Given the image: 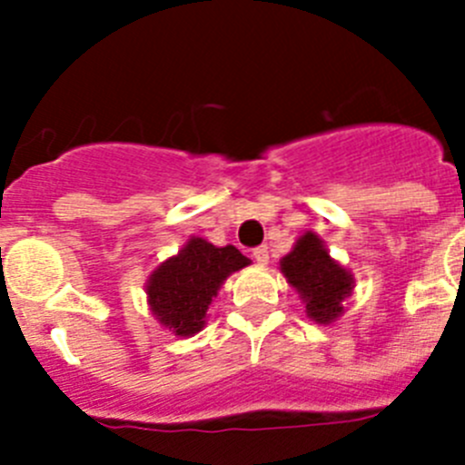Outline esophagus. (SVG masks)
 Returning a JSON list of instances; mask_svg holds the SVG:
<instances>
[{"label": "esophagus", "instance_id": "esophagus-1", "mask_svg": "<svg viewBox=\"0 0 465 465\" xmlns=\"http://www.w3.org/2000/svg\"><path fill=\"white\" fill-rule=\"evenodd\" d=\"M253 261H256L258 265H268L270 261L268 246H256V249H253Z\"/></svg>", "mask_w": 465, "mask_h": 465}]
</instances>
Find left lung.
Here are the masks:
<instances>
[{"mask_svg":"<svg viewBox=\"0 0 465 465\" xmlns=\"http://www.w3.org/2000/svg\"><path fill=\"white\" fill-rule=\"evenodd\" d=\"M279 265L286 282L305 302V312L312 322L332 323L342 314V302L354 289V277L338 261H332L322 237L312 230L305 232Z\"/></svg>","mask_w":465,"mask_h":465,"instance_id":"1","label":"left lung"}]
</instances>
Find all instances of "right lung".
Masks as SVG:
<instances>
[{
	"label": "right lung",
	"instance_id": "1",
	"mask_svg": "<svg viewBox=\"0 0 465 465\" xmlns=\"http://www.w3.org/2000/svg\"><path fill=\"white\" fill-rule=\"evenodd\" d=\"M249 262L232 244L213 246L203 237H191L182 252L158 265L146 282L151 312L174 335L191 338L203 331L221 283Z\"/></svg>",
	"mask_w": 465,
	"mask_h": 465
}]
</instances>
